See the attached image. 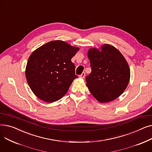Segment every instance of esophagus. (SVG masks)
<instances>
[{"label": "esophagus", "mask_w": 152, "mask_h": 152, "mask_svg": "<svg viewBox=\"0 0 152 152\" xmlns=\"http://www.w3.org/2000/svg\"><path fill=\"white\" fill-rule=\"evenodd\" d=\"M85 75H86V73H84V72H83V73L80 76H79V77H81V78H84Z\"/></svg>", "instance_id": "34e87169"}]
</instances>
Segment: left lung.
I'll list each match as a JSON object with an SVG mask.
<instances>
[{
	"label": "left lung",
	"mask_w": 152,
	"mask_h": 152,
	"mask_svg": "<svg viewBox=\"0 0 152 152\" xmlns=\"http://www.w3.org/2000/svg\"><path fill=\"white\" fill-rule=\"evenodd\" d=\"M92 71L86 77V86L100 103L114 100L129 84L131 72L126 60L116 47L108 44L87 52Z\"/></svg>",
	"instance_id": "8db88e82"
}]
</instances>
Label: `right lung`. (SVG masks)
<instances>
[{"instance_id":"1","label":"right lung","mask_w":152,"mask_h":152,"mask_svg":"<svg viewBox=\"0 0 152 152\" xmlns=\"http://www.w3.org/2000/svg\"><path fill=\"white\" fill-rule=\"evenodd\" d=\"M79 48L61 40L47 42L33 52L25 69L31 91L41 100L52 103L65 95L77 76L71 61Z\"/></svg>"}]
</instances>
